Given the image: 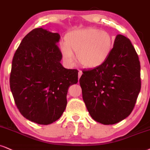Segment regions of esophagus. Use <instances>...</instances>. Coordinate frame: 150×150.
Instances as JSON below:
<instances>
[{
	"mask_svg": "<svg viewBox=\"0 0 150 150\" xmlns=\"http://www.w3.org/2000/svg\"><path fill=\"white\" fill-rule=\"evenodd\" d=\"M82 74H83V72L81 71V70H79V79H80V77L81 76V75H82Z\"/></svg>",
	"mask_w": 150,
	"mask_h": 150,
	"instance_id": "obj_1",
	"label": "esophagus"
}]
</instances>
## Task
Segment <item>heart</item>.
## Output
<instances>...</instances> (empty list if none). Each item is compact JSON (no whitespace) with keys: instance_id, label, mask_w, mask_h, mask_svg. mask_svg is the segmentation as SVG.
Masks as SVG:
<instances>
[{"instance_id":"b5f03b06","label":"heart","mask_w":150,"mask_h":150,"mask_svg":"<svg viewBox=\"0 0 150 150\" xmlns=\"http://www.w3.org/2000/svg\"><path fill=\"white\" fill-rule=\"evenodd\" d=\"M112 36L106 30L86 28L71 31L61 46V53L66 64L74 65L76 55L79 64L85 68H95L107 60L112 49Z\"/></svg>"}]
</instances>
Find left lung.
Wrapping results in <instances>:
<instances>
[{
    "label": "left lung",
    "mask_w": 150,
    "mask_h": 150,
    "mask_svg": "<svg viewBox=\"0 0 150 150\" xmlns=\"http://www.w3.org/2000/svg\"><path fill=\"white\" fill-rule=\"evenodd\" d=\"M83 73L79 83L92 119L106 125L128 117L141 88L139 58L129 39L117 35L107 60Z\"/></svg>",
    "instance_id": "1"
}]
</instances>
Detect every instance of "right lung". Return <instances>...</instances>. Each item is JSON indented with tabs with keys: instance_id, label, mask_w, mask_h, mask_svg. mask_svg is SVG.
I'll list each match as a JSON object with an SVG mask.
<instances>
[{
	"instance_id": "right-lung-1",
	"label": "right lung",
	"mask_w": 150,
	"mask_h": 150,
	"mask_svg": "<svg viewBox=\"0 0 150 150\" xmlns=\"http://www.w3.org/2000/svg\"><path fill=\"white\" fill-rule=\"evenodd\" d=\"M58 33L42 28L24 37L13 57L10 85L16 106L26 119L47 125L65 110L70 86L78 82L77 69L60 63Z\"/></svg>"
}]
</instances>
